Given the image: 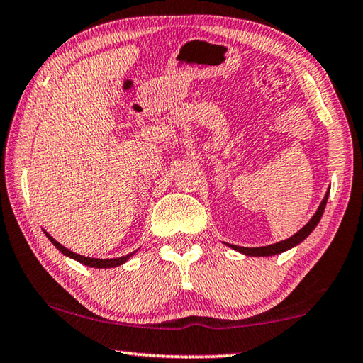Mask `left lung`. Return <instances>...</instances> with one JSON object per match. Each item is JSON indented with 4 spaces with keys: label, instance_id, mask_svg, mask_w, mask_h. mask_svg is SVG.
I'll return each instance as SVG.
<instances>
[{
    "label": "left lung",
    "instance_id": "obj_1",
    "mask_svg": "<svg viewBox=\"0 0 363 363\" xmlns=\"http://www.w3.org/2000/svg\"><path fill=\"white\" fill-rule=\"evenodd\" d=\"M327 199H328V193L325 194V198H323L322 204L317 208V212L313 218H311L309 223L303 228V230L298 231L295 236H291L289 239L282 240V242H277V244H272V245H266V247H253V249H249V247H238V245H231L234 250H238L240 253H245V255H252V257H269V255H276V253H282L285 250L291 249V247H295L301 242V240L306 239L311 233L314 231V228L319 223L320 218H322V213L325 211V206H327Z\"/></svg>",
    "mask_w": 363,
    "mask_h": 363
}]
</instances>
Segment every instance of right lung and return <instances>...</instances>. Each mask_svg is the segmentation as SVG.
Masks as SVG:
<instances>
[{
	"mask_svg": "<svg viewBox=\"0 0 363 363\" xmlns=\"http://www.w3.org/2000/svg\"><path fill=\"white\" fill-rule=\"evenodd\" d=\"M46 236H48V239L50 240V242H52L57 249H59L63 255H67V257H69V258H73V259H76V262H79V263H82V264H86V266H91V268H113V266H119V264H123V263H125L127 259H129L133 253H129V255H125V257H121V258H110V259H100V258H89V257H82V255H78V253H74V252H72V250H68V249H65V247H63L62 244H59L57 242V240L52 238V236H49V234L46 233Z\"/></svg>",
	"mask_w": 363,
	"mask_h": 363,
	"instance_id": "1",
	"label": "right lung"
}]
</instances>
